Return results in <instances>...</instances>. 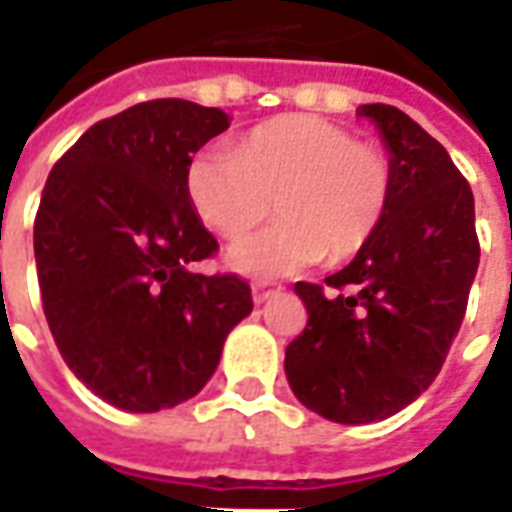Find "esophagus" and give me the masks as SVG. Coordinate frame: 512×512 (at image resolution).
Instances as JSON below:
<instances>
[{"instance_id":"1","label":"esophagus","mask_w":512,"mask_h":512,"mask_svg":"<svg viewBox=\"0 0 512 512\" xmlns=\"http://www.w3.org/2000/svg\"><path fill=\"white\" fill-rule=\"evenodd\" d=\"M274 293H280V285L274 280H255L252 282V299H255L257 305L260 302H266V299H271Z\"/></svg>"}]
</instances>
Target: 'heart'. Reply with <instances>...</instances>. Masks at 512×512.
Here are the masks:
<instances>
[{
    "label": "heart",
    "mask_w": 512,
    "mask_h": 512,
    "mask_svg": "<svg viewBox=\"0 0 512 512\" xmlns=\"http://www.w3.org/2000/svg\"><path fill=\"white\" fill-rule=\"evenodd\" d=\"M393 194L396 169L385 149L307 113L263 121L235 155L205 152L188 171L199 219L227 241L246 238L274 207L277 224L227 255L249 277H285L321 257L352 260L385 224Z\"/></svg>",
    "instance_id": "obj_1"
}]
</instances>
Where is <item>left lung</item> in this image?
Returning a JSON list of instances; mask_svg holds the SVG:
<instances>
[{
  "label": "left lung",
  "mask_w": 512,
  "mask_h": 512,
  "mask_svg": "<svg viewBox=\"0 0 512 512\" xmlns=\"http://www.w3.org/2000/svg\"><path fill=\"white\" fill-rule=\"evenodd\" d=\"M396 169L374 241L324 285L296 282L307 327L285 349L296 399L338 424L399 413L438 377L480 266L474 194L449 152L399 107L363 105Z\"/></svg>",
  "instance_id": "8db88e82"
}]
</instances>
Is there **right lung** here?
Masks as SVG:
<instances>
[{
  "mask_svg": "<svg viewBox=\"0 0 512 512\" xmlns=\"http://www.w3.org/2000/svg\"><path fill=\"white\" fill-rule=\"evenodd\" d=\"M219 107L155 99L96 121L49 171L35 216L44 313L66 366L96 396L155 413L205 388L230 330L252 313L238 274H196L216 255L188 196Z\"/></svg>",
  "mask_w": 512,
  "mask_h": 512,
  "instance_id": "add662e5",
  "label": "right lung"
}]
</instances>
